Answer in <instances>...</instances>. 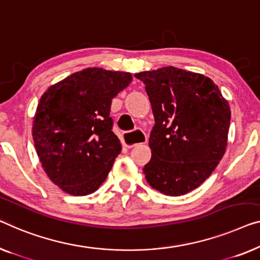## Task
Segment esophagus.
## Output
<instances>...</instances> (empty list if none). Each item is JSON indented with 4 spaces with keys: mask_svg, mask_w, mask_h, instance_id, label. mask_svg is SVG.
<instances>
[{
    "mask_svg": "<svg viewBox=\"0 0 260 260\" xmlns=\"http://www.w3.org/2000/svg\"><path fill=\"white\" fill-rule=\"evenodd\" d=\"M146 141H148V138L141 129H136L133 133H125L123 135V142L124 144L127 145V148H133V146L141 144V143H146Z\"/></svg>",
    "mask_w": 260,
    "mask_h": 260,
    "instance_id": "1",
    "label": "esophagus"
}]
</instances>
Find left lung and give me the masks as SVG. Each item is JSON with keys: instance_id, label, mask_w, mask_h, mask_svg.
Wrapping results in <instances>:
<instances>
[{"instance_id": "left-lung-1", "label": "left lung", "mask_w": 260, "mask_h": 260, "mask_svg": "<svg viewBox=\"0 0 260 260\" xmlns=\"http://www.w3.org/2000/svg\"><path fill=\"white\" fill-rule=\"evenodd\" d=\"M145 85L155 125L146 182L167 196H182L204 183L225 153L231 110L211 78L164 67L135 75Z\"/></svg>"}]
</instances>
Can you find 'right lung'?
I'll return each instance as SVG.
<instances>
[{
	"label": "right lung",
	"mask_w": 260,
	"mask_h": 260,
	"mask_svg": "<svg viewBox=\"0 0 260 260\" xmlns=\"http://www.w3.org/2000/svg\"><path fill=\"white\" fill-rule=\"evenodd\" d=\"M131 80L129 73L86 68L41 97L34 144L46 174L64 192L90 194L107 178L122 150L112 133L111 101Z\"/></svg>",
	"instance_id": "add662e5"
}]
</instances>
